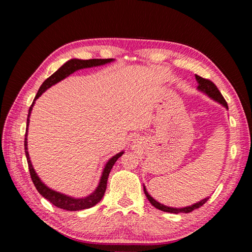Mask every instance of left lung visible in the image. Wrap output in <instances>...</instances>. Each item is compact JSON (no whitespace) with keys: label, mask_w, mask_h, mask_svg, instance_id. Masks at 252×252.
Returning <instances> with one entry per match:
<instances>
[{"label":"left lung","mask_w":252,"mask_h":252,"mask_svg":"<svg viewBox=\"0 0 252 252\" xmlns=\"http://www.w3.org/2000/svg\"><path fill=\"white\" fill-rule=\"evenodd\" d=\"M195 80H197L198 82V90L200 92L204 93V94L208 95L210 99H212L213 101L218 102V103H220L221 105H223L225 109L228 110V104L227 102H225V100L223 99L222 94H221L220 91L218 90V88L216 87V84L211 82L210 80H207V79H203L201 78V76H199L195 74ZM143 191L144 193H146L147 198L149 201H150V203L152 204L153 207L159 209V210L161 211H164V212H170V213H189L191 211L195 210V209L200 208L201 206H203L204 203H206L208 201V197L204 198L202 200H200L199 202L197 203H193L191 204V206H188V207H183V208H173V207H168V206H164V204H162L160 202H158L156 199H153L150 194L148 193V191L146 189V186H143Z\"/></svg>","instance_id":"obj_1"}]
</instances>
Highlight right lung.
Segmentation results:
<instances>
[{
    "instance_id": "1",
    "label": "right lung",
    "mask_w": 252,
    "mask_h": 252,
    "mask_svg": "<svg viewBox=\"0 0 252 252\" xmlns=\"http://www.w3.org/2000/svg\"><path fill=\"white\" fill-rule=\"evenodd\" d=\"M114 59H91V60H80V59H71L69 61L65 62L58 71H55L54 73L49 76L46 79L37 91L35 97H34L32 105L30 106L29 109V114H28V120H27V133H25V140H24V149H25V156H27V160H28V164H29V170H30V174H31L32 181L35 186L36 190L39 191V193L44 197L46 200L54 204L55 207H58L60 209H64V210H69V211H79V210H83V209H89L93 206H95L97 202L101 201V199L103 198L104 192L106 190V182H108V178H109V173L111 171V169L116 163L117 160L120 158L125 151H121L117 153L116 156H113L111 159L108 160L106 162L103 171H102L101 178H100V182L97 187L95 188V190L93 191L91 194L87 195V197L83 198H74V197H70V195L64 194L59 192V191H55L53 189H51L46 185H44L40 177L37 176V173L34 170L31 159H30V155L28 151V127H29V123H30V117H31V112L33 109V105L35 103V100L39 99V97L42 95V93H44L49 88L52 87V85L59 83L60 81H62L63 79H65L66 76H69L70 74L74 73L75 71L82 70V69H88V67H93V66H100V65H104L106 63H111L113 62Z\"/></svg>"
}]
</instances>
